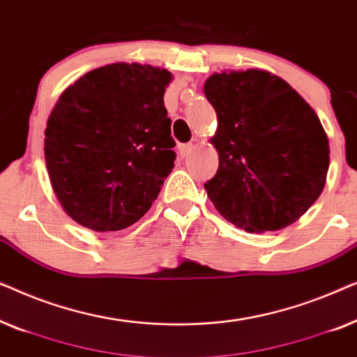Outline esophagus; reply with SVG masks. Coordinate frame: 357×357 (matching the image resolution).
Here are the masks:
<instances>
[{
  "instance_id": "34e87169",
  "label": "esophagus",
  "mask_w": 357,
  "mask_h": 357,
  "mask_svg": "<svg viewBox=\"0 0 357 357\" xmlns=\"http://www.w3.org/2000/svg\"><path fill=\"white\" fill-rule=\"evenodd\" d=\"M193 149H195V144H192V143L183 144L182 148H180V155H182V158H187V155L193 153Z\"/></svg>"
}]
</instances>
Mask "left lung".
<instances>
[{"mask_svg": "<svg viewBox=\"0 0 357 357\" xmlns=\"http://www.w3.org/2000/svg\"><path fill=\"white\" fill-rule=\"evenodd\" d=\"M204 96L218 115L219 155L204 183L218 213L247 232L280 231L324 192L330 144L315 110L280 76L258 70L214 73Z\"/></svg>", "mask_w": 357, "mask_h": 357, "instance_id": "obj_1", "label": "left lung"}]
</instances>
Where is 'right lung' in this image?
Segmentation results:
<instances>
[{"label": "right lung", "instance_id": "right-lung-1", "mask_svg": "<svg viewBox=\"0 0 357 357\" xmlns=\"http://www.w3.org/2000/svg\"><path fill=\"white\" fill-rule=\"evenodd\" d=\"M172 77L158 66L112 63L63 91L43 151L53 192L73 221L110 232L148 213L174 169L164 107Z\"/></svg>", "mask_w": 357, "mask_h": 357}]
</instances>
